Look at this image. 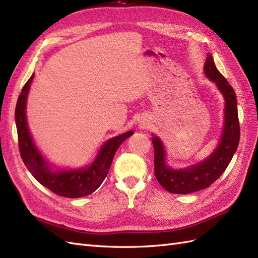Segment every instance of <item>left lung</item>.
Listing matches in <instances>:
<instances>
[{
	"label": "left lung",
	"instance_id": "1",
	"mask_svg": "<svg viewBox=\"0 0 258 258\" xmlns=\"http://www.w3.org/2000/svg\"><path fill=\"white\" fill-rule=\"evenodd\" d=\"M204 74L215 83L224 99L223 125L217 147L208 157L184 168H172L167 161V150L159 137L153 134L155 151V175L160 185L172 194H189L211 185L232 159L240 142L235 92L227 79L217 70L214 57L208 53L204 64Z\"/></svg>",
	"mask_w": 258,
	"mask_h": 258
}]
</instances>
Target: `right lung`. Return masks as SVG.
Instances as JSON below:
<instances>
[{
    "mask_svg": "<svg viewBox=\"0 0 258 258\" xmlns=\"http://www.w3.org/2000/svg\"><path fill=\"white\" fill-rule=\"evenodd\" d=\"M35 74L26 83L18 97L15 109V122L22 159L35 179L52 192L69 198L90 195L101 185L108 175L112 160L120 145L134 134L127 131L105 142L89 164L79 168H56L37 147L32 138L26 114L27 98Z\"/></svg>",
    "mask_w": 258,
    "mask_h": 258,
    "instance_id": "obj_1",
    "label": "right lung"
}]
</instances>
